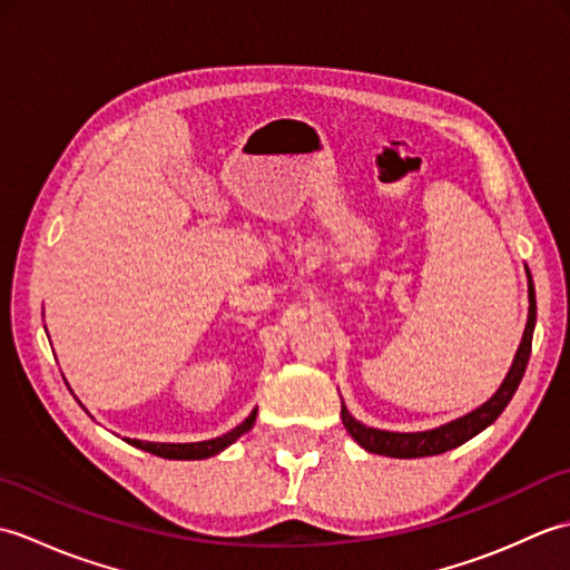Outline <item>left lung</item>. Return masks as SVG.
<instances>
[{"mask_svg": "<svg viewBox=\"0 0 570 570\" xmlns=\"http://www.w3.org/2000/svg\"><path fill=\"white\" fill-rule=\"evenodd\" d=\"M534 323H537V298H534V284H531V276H529V321H527V328H524L522 345H519L517 355H514L512 370L507 372L502 386L498 392H494L490 402H485L475 411H470L468 416L445 423V426L433 429V431L392 433V431L362 426V423L350 416L347 409L343 406L345 429L350 431V435H353V439L362 448H365V451L377 453V455H390V458L439 455V453L451 451V448L463 445L465 441L472 439V435H478L482 429H488L490 423L502 414L504 406L510 404V399L514 396L519 382H522V377H524L527 362H529V355H531V335H534Z\"/></svg>", "mask_w": 570, "mask_h": 570, "instance_id": "left-lung-1", "label": "left lung"}]
</instances>
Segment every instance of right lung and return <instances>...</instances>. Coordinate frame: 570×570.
Wrapping results in <instances>:
<instances>
[{
  "label": "right lung",
  "mask_w": 570,
  "mask_h": 570,
  "mask_svg": "<svg viewBox=\"0 0 570 570\" xmlns=\"http://www.w3.org/2000/svg\"><path fill=\"white\" fill-rule=\"evenodd\" d=\"M254 419H257V409H254L252 414L245 421H242L237 429L220 435V439L203 441V443H147V441H137V439H129L127 443L137 445V448H141V451L154 453L159 458H168V460H200V458H210L215 453H220L223 448H227L229 443H235L242 433H247L252 429Z\"/></svg>",
  "instance_id": "add662e5"
}]
</instances>
